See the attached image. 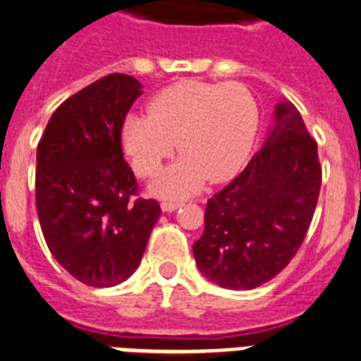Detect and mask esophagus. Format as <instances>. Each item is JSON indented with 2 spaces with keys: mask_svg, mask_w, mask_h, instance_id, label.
Wrapping results in <instances>:
<instances>
[{
  "mask_svg": "<svg viewBox=\"0 0 361 361\" xmlns=\"http://www.w3.org/2000/svg\"><path fill=\"white\" fill-rule=\"evenodd\" d=\"M180 205L181 202H176V200H165V202H161V209L165 213H172V211H176Z\"/></svg>",
  "mask_w": 361,
  "mask_h": 361,
  "instance_id": "esophagus-1",
  "label": "esophagus"
}]
</instances>
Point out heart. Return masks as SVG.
<instances>
[{
  "label": "heart",
  "mask_w": 361,
  "mask_h": 361,
  "mask_svg": "<svg viewBox=\"0 0 361 361\" xmlns=\"http://www.w3.org/2000/svg\"><path fill=\"white\" fill-rule=\"evenodd\" d=\"M259 128V104L242 84L183 80L157 93L148 115H130L123 145L139 176H154L166 157L183 156L154 183L163 198H183L204 185L237 174Z\"/></svg>",
  "instance_id": "obj_1"
}]
</instances>
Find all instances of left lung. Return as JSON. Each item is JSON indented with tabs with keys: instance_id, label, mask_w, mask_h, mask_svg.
<instances>
[{
	"instance_id": "left-lung-1",
	"label": "left lung",
	"mask_w": 361,
	"mask_h": 361,
	"mask_svg": "<svg viewBox=\"0 0 361 361\" xmlns=\"http://www.w3.org/2000/svg\"><path fill=\"white\" fill-rule=\"evenodd\" d=\"M319 187L317 143L298 108L281 101L262 148L207 202L204 235L192 246L200 271L229 290L268 283L307 237Z\"/></svg>"
}]
</instances>
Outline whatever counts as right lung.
Returning a JSON list of instances; mask_svg holds the SVG:
<instances>
[{
    "instance_id": "1",
    "label": "right lung",
    "mask_w": 361,
    "mask_h": 361,
    "mask_svg": "<svg viewBox=\"0 0 361 361\" xmlns=\"http://www.w3.org/2000/svg\"><path fill=\"white\" fill-rule=\"evenodd\" d=\"M143 86L130 75L99 78L56 108L36 150V209L53 257L95 288L137 269L161 214L137 196L123 157L124 117Z\"/></svg>"
}]
</instances>
